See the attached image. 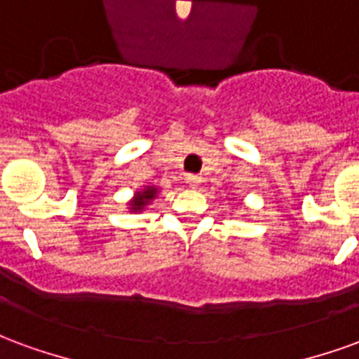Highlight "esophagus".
Segmentation results:
<instances>
[{
    "label": "esophagus",
    "instance_id": "1",
    "mask_svg": "<svg viewBox=\"0 0 359 359\" xmlns=\"http://www.w3.org/2000/svg\"><path fill=\"white\" fill-rule=\"evenodd\" d=\"M187 184L192 188L200 187L202 184V177L200 175H187Z\"/></svg>",
    "mask_w": 359,
    "mask_h": 359
}]
</instances>
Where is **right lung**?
<instances>
[{
	"instance_id": "right-lung-1",
	"label": "right lung",
	"mask_w": 359,
	"mask_h": 359,
	"mask_svg": "<svg viewBox=\"0 0 359 359\" xmlns=\"http://www.w3.org/2000/svg\"><path fill=\"white\" fill-rule=\"evenodd\" d=\"M157 194V188L156 187H146L140 192H136L134 196V200L130 202V211H142L144 210V205H148Z\"/></svg>"
}]
</instances>
